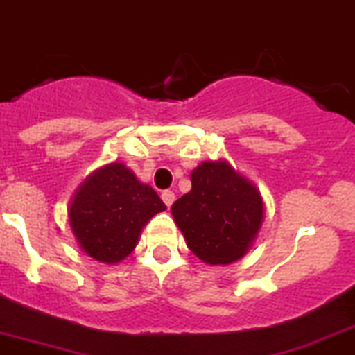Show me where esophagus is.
Here are the masks:
<instances>
[{"instance_id": "34e87169", "label": "esophagus", "mask_w": 355, "mask_h": 355, "mask_svg": "<svg viewBox=\"0 0 355 355\" xmlns=\"http://www.w3.org/2000/svg\"><path fill=\"white\" fill-rule=\"evenodd\" d=\"M162 199H163V202H165L166 207L171 208L172 202L175 201V196H174V192H171V190H165V192L162 193Z\"/></svg>"}]
</instances>
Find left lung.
<instances>
[{"instance_id":"left-lung-1","label":"left lung","mask_w":355,"mask_h":355,"mask_svg":"<svg viewBox=\"0 0 355 355\" xmlns=\"http://www.w3.org/2000/svg\"><path fill=\"white\" fill-rule=\"evenodd\" d=\"M190 181L192 190L171 208L189 250L211 266L232 264L246 255L264 219L255 184L220 159L202 162Z\"/></svg>"}]
</instances>
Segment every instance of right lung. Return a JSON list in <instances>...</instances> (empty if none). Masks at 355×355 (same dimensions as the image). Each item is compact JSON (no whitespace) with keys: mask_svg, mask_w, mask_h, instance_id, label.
Returning a JSON list of instances; mask_svg holds the SVG:
<instances>
[{"mask_svg":"<svg viewBox=\"0 0 355 355\" xmlns=\"http://www.w3.org/2000/svg\"><path fill=\"white\" fill-rule=\"evenodd\" d=\"M165 208L153 187L138 181L123 163H111L78 187L69 205V226L84 253L116 264L135 250L145 224Z\"/></svg>","mask_w":355,"mask_h":355,"instance_id":"add662e5","label":"right lung"}]
</instances>
